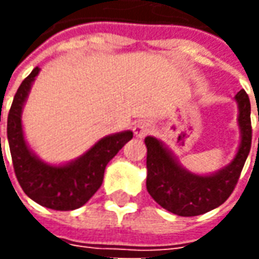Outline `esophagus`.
Wrapping results in <instances>:
<instances>
[{
	"instance_id": "1",
	"label": "esophagus",
	"mask_w": 259,
	"mask_h": 259,
	"mask_svg": "<svg viewBox=\"0 0 259 259\" xmlns=\"http://www.w3.org/2000/svg\"><path fill=\"white\" fill-rule=\"evenodd\" d=\"M152 126L150 122H147V120H140V122H137L135 124V127H133V132H135L136 137H139V139H143V137H146L151 133Z\"/></svg>"
}]
</instances>
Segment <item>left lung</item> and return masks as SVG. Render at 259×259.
<instances>
[{
	"label": "left lung",
	"instance_id": "obj_1",
	"mask_svg": "<svg viewBox=\"0 0 259 259\" xmlns=\"http://www.w3.org/2000/svg\"><path fill=\"white\" fill-rule=\"evenodd\" d=\"M240 143L233 159L217 172L198 175L186 169L162 140L147 136V190L166 211L197 217L222 205L232 194L251 148V105L244 90L234 96ZM259 120V115H258Z\"/></svg>",
	"mask_w": 259,
	"mask_h": 259
}]
</instances>
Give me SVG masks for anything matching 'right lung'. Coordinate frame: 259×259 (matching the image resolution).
<instances>
[{
  "label": "right lung",
  "mask_w": 259,
  "mask_h": 259,
  "mask_svg": "<svg viewBox=\"0 0 259 259\" xmlns=\"http://www.w3.org/2000/svg\"><path fill=\"white\" fill-rule=\"evenodd\" d=\"M40 70L34 68L22 81L8 113L7 135L15 174L26 195L37 204L55 211H73L84 205L101 187L105 166L132 140L133 132L124 130L105 136L69 162L42 161L27 144L22 124L23 108Z\"/></svg>",
  "instance_id": "right-lung-1"
}]
</instances>
